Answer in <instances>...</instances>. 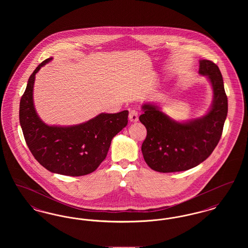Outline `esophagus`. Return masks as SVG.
Instances as JSON below:
<instances>
[{
	"mask_svg": "<svg viewBox=\"0 0 248 248\" xmlns=\"http://www.w3.org/2000/svg\"><path fill=\"white\" fill-rule=\"evenodd\" d=\"M129 121L131 123H136L139 121V113L136 109H132L129 112Z\"/></svg>",
	"mask_w": 248,
	"mask_h": 248,
	"instance_id": "esophagus-1",
	"label": "esophagus"
}]
</instances>
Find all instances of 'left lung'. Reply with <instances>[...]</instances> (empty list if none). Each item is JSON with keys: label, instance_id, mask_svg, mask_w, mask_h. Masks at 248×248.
<instances>
[{"label": "left lung", "instance_id": "1", "mask_svg": "<svg viewBox=\"0 0 248 248\" xmlns=\"http://www.w3.org/2000/svg\"><path fill=\"white\" fill-rule=\"evenodd\" d=\"M199 73L206 76L213 88V101L200 118L177 122L154 103L142 105L140 116L147 129L141 151L147 165L161 173L186 171L206 160L219 141L228 113V98L218 67L200 60Z\"/></svg>", "mask_w": 248, "mask_h": 248}]
</instances>
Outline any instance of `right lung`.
<instances>
[{"instance_id":"1","label":"right lung","mask_w":248,"mask_h":248,"mask_svg":"<svg viewBox=\"0 0 248 248\" xmlns=\"http://www.w3.org/2000/svg\"><path fill=\"white\" fill-rule=\"evenodd\" d=\"M53 58L43 61L29 78L19 105V122L26 143L40 165L64 176L94 172L106 158L112 139L128 123V110L100 113L76 125H48L36 112L33 85L36 73Z\"/></svg>"}]
</instances>
